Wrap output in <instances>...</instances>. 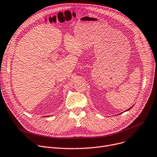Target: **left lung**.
Returning a JSON list of instances; mask_svg holds the SVG:
<instances>
[{"label": "left lung", "instance_id": "1", "mask_svg": "<svg viewBox=\"0 0 157 157\" xmlns=\"http://www.w3.org/2000/svg\"><path fill=\"white\" fill-rule=\"evenodd\" d=\"M132 107H130V108H129V109H127V110H126V111H129V110H130V109H131V108H132Z\"/></svg>", "mask_w": 157, "mask_h": 157}]
</instances>
